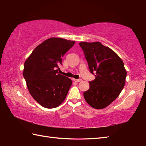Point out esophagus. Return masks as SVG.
Instances as JSON below:
<instances>
[{"instance_id": "obj_1", "label": "esophagus", "mask_w": 146, "mask_h": 146, "mask_svg": "<svg viewBox=\"0 0 146 146\" xmlns=\"http://www.w3.org/2000/svg\"><path fill=\"white\" fill-rule=\"evenodd\" d=\"M73 81H74V82H81L82 81V80L81 79H75V78H73Z\"/></svg>"}]
</instances>
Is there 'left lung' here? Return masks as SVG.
Returning <instances> with one entry per match:
<instances>
[{
  "mask_svg": "<svg viewBox=\"0 0 146 146\" xmlns=\"http://www.w3.org/2000/svg\"><path fill=\"white\" fill-rule=\"evenodd\" d=\"M79 44L90 71L95 75L83 96L92 107L102 109L112 103L124 87L127 71L123 62L112 49L100 42H81Z\"/></svg>",
  "mask_w": 146,
  "mask_h": 146,
  "instance_id": "1",
  "label": "left lung"
}]
</instances>
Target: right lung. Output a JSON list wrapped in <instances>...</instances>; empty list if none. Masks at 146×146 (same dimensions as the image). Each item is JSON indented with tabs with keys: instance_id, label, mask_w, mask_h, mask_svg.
<instances>
[{
	"instance_id": "obj_1",
	"label": "right lung",
	"mask_w": 146,
	"mask_h": 146,
	"mask_svg": "<svg viewBox=\"0 0 146 146\" xmlns=\"http://www.w3.org/2000/svg\"><path fill=\"white\" fill-rule=\"evenodd\" d=\"M75 41L51 38L34 49L24 63L23 76L33 98L43 107L53 108L66 98L72 81L59 73L62 57Z\"/></svg>"
}]
</instances>
